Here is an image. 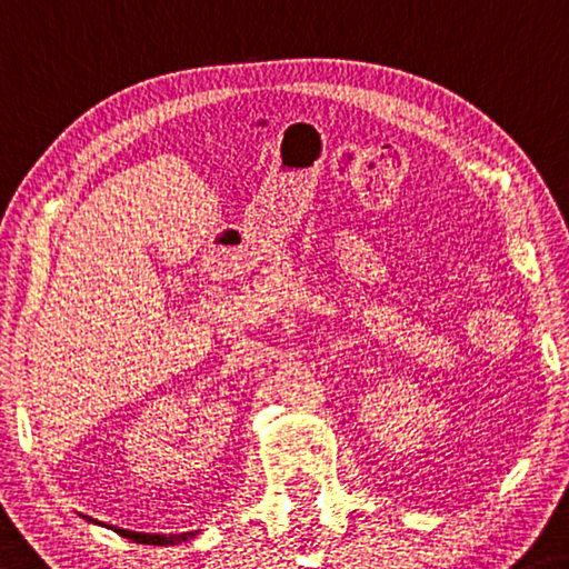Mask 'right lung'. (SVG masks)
Here are the masks:
<instances>
[{
	"label": "right lung",
	"instance_id": "obj_1",
	"mask_svg": "<svg viewBox=\"0 0 569 569\" xmlns=\"http://www.w3.org/2000/svg\"><path fill=\"white\" fill-rule=\"evenodd\" d=\"M121 537H129L133 542H141V545H179V542H187V539H192L197 531H184V535H141V531H126L119 529Z\"/></svg>",
	"mask_w": 569,
	"mask_h": 569
}]
</instances>
